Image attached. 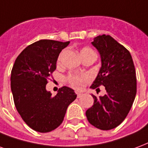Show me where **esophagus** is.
I'll return each instance as SVG.
<instances>
[{
  "label": "esophagus",
  "instance_id": "1",
  "mask_svg": "<svg viewBox=\"0 0 148 148\" xmlns=\"http://www.w3.org/2000/svg\"><path fill=\"white\" fill-rule=\"evenodd\" d=\"M76 95H77V98H80L84 94L81 93V92H79V91H76Z\"/></svg>",
  "mask_w": 148,
  "mask_h": 148
}]
</instances>
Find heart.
<instances>
[{"label": "heart", "mask_w": 148, "mask_h": 148, "mask_svg": "<svg viewBox=\"0 0 148 148\" xmlns=\"http://www.w3.org/2000/svg\"><path fill=\"white\" fill-rule=\"evenodd\" d=\"M87 53H95L89 47H84L79 51L80 57H83V56H84ZM67 79H68V81H69V83L71 84L72 87L79 89L84 86V84L86 82L89 80V76L86 75V74H83V75H69L67 78Z\"/></svg>", "instance_id": "b5f03b06"}]
</instances>
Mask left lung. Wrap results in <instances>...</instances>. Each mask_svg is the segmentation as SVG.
Masks as SVG:
<instances>
[{
  "instance_id": "left-lung-1",
  "label": "left lung",
  "mask_w": 148,
  "mask_h": 148,
  "mask_svg": "<svg viewBox=\"0 0 148 148\" xmlns=\"http://www.w3.org/2000/svg\"><path fill=\"white\" fill-rule=\"evenodd\" d=\"M99 51L101 68L90 88L100 85L106 94L94 98L86 111L88 121L97 129L110 130L125 119L136 95V77L130 53L110 35H99L91 42Z\"/></svg>"
}]
</instances>
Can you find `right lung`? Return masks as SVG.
I'll list each match as a JSON object with an SVG mask.
<instances>
[{
    "label": "right lung",
    "instance_id": "obj_1",
    "mask_svg": "<svg viewBox=\"0 0 148 148\" xmlns=\"http://www.w3.org/2000/svg\"><path fill=\"white\" fill-rule=\"evenodd\" d=\"M69 42L42 39L23 49L11 73V90L18 113L27 125L49 132L63 121L67 108L76 99L74 90L62 87L54 97L46 90L47 78L56 69L58 56Z\"/></svg>",
    "mask_w": 148,
    "mask_h": 148
}]
</instances>
